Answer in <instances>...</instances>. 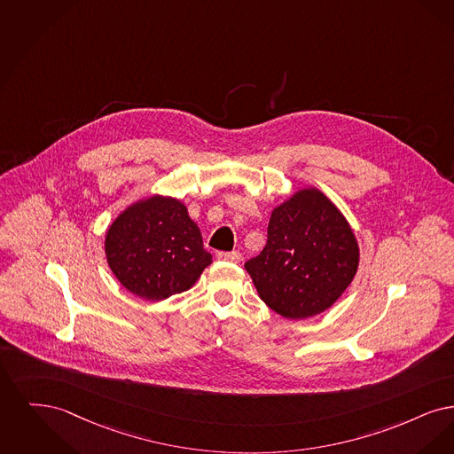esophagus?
I'll list each match as a JSON object with an SVG mask.
<instances>
[{
  "label": "esophagus",
  "mask_w": 454,
  "mask_h": 454,
  "mask_svg": "<svg viewBox=\"0 0 454 454\" xmlns=\"http://www.w3.org/2000/svg\"><path fill=\"white\" fill-rule=\"evenodd\" d=\"M220 261H229V262H239L240 261V253L232 251V253H217Z\"/></svg>",
  "instance_id": "1"
}]
</instances>
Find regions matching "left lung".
Listing matches in <instances>:
<instances>
[{
	"mask_svg": "<svg viewBox=\"0 0 454 454\" xmlns=\"http://www.w3.org/2000/svg\"><path fill=\"white\" fill-rule=\"evenodd\" d=\"M359 244L348 218L316 186L277 205L268 242L244 268L261 300L290 320L331 309L355 279Z\"/></svg>",
	"mask_w": 454,
	"mask_h": 454,
	"instance_id": "1",
	"label": "left lung"
}]
</instances>
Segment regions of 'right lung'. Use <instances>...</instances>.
Masks as SVG:
<instances>
[{
  "mask_svg": "<svg viewBox=\"0 0 454 454\" xmlns=\"http://www.w3.org/2000/svg\"><path fill=\"white\" fill-rule=\"evenodd\" d=\"M105 256L125 290L151 301L190 290L212 264L186 205L166 195L121 210L105 234Z\"/></svg>",
  "mask_w": 454,
  "mask_h": 454,
  "instance_id": "right-lung-1",
  "label": "right lung"
}]
</instances>
